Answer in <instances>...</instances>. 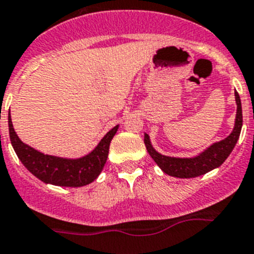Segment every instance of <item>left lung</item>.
Segmentation results:
<instances>
[{
  "mask_svg": "<svg viewBox=\"0 0 254 254\" xmlns=\"http://www.w3.org/2000/svg\"><path fill=\"white\" fill-rule=\"evenodd\" d=\"M234 95H236L237 115L232 133L227 138L209 146L206 150H204L203 152H200L199 155L194 156V157H171V156L161 155L151 145L150 136L145 133L143 141H145L147 152L150 153L153 161L159 165V167L165 174L180 179L196 178V176L204 175L211 170L217 169L227 160V157L233 151L234 146L238 141L242 125H243L241 98H239V94L237 92H234Z\"/></svg>",
  "mask_w": 254,
  "mask_h": 254,
  "instance_id": "obj_1",
  "label": "left lung"
}]
</instances>
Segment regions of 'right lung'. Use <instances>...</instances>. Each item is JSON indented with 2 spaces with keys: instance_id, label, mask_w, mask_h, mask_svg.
Listing matches in <instances>:
<instances>
[{
  "instance_id": "1",
  "label": "right lung",
  "mask_w": 254,
  "mask_h": 254,
  "mask_svg": "<svg viewBox=\"0 0 254 254\" xmlns=\"http://www.w3.org/2000/svg\"><path fill=\"white\" fill-rule=\"evenodd\" d=\"M120 126H116L99 141L97 147L79 159H66L45 155L18 138L8 116V131L11 145L24 166L34 176L45 184L68 188H80L93 183L102 173L109 152V145Z\"/></svg>"
}]
</instances>
